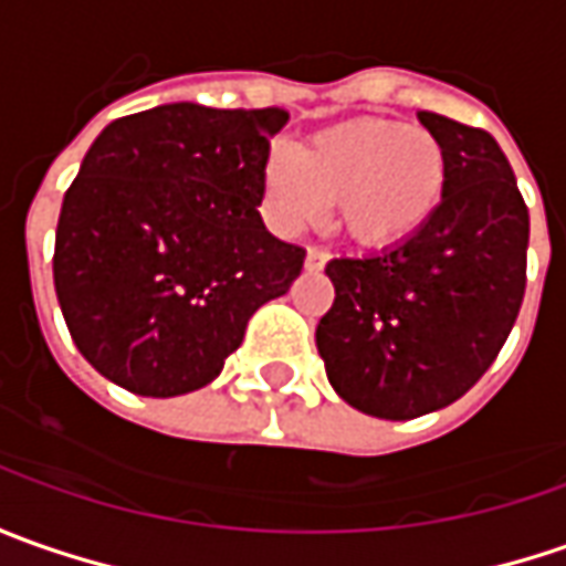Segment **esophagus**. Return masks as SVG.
Returning <instances> with one entry per match:
<instances>
[{"label":"esophagus","mask_w":566,"mask_h":566,"mask_svg":"<svg viewBox=\"0 0 566 566\" xmlns=\"http://www.w3.org/2000/svg\"><path fill=\"white\" fill-rule=\"evenodd\" d=\"M325 263H328V253L325 250H316V247H310L306 250V272H322L325 269Z\"/></svg>","instance_id":"1"}]
</instances>
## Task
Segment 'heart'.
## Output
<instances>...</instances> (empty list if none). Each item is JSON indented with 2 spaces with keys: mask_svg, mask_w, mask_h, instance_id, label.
Here are the masks:
<instances>
[{
  "mask_svg": "<svg viewBox=\"0 0 566 566\" xmlns=\"http://www.w3.org/2000/svg\"><path fill=\"white\" fill-rule=\"evenodd\" d=\"M263 203L279 231L319 224L338 200V224L360 250H395L436 222L451 166L426 127L354 118L306 137L297 153L272 147L263 163Z\"/></svg>",
  "mask_w": 566,
  "mask_h": 566,
  "instance_id": "b5f03b06",
  "label": "heart"
}]
</instances>
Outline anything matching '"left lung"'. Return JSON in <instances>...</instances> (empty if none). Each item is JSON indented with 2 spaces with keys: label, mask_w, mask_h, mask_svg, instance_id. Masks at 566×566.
<instances>
[{
  "label": "left lung",
  "mask_w": 566,
  "mask_h": 566,
  "mask_svg": "<svg viewBox=\"0 0 566 566\" xmlns=\"http://www.w3.org/2000/svg\"><path fill=\"white\" fill-rule=\"evenodd\" d=\"M448 153L444 206L417 241L332 260L316 325L325 376L350 407L413 419L463 398L495 363L526 291L530 209L489 130L419 112Z\"/></svg>",
  "instance_id": "1"
}]
</instances>
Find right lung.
<instances>
[{"label":"right lung","instance_id":"obj_1","mask_svg":"<svg viewBox=\"0 0 566 566\" xmlns=\"http://www.w3.org/2000/svg\"><path fill=\"white\" fill-rule=\"evenodd\" d=\"M284 125L279 106L166 103L93 140L62 203L52 279L99 376L144 398L197 391L250 316L287 294L306 253L269 234L256 209Z\"/></svg>","mask_w":566,"mask_h":566}]
</instances>
